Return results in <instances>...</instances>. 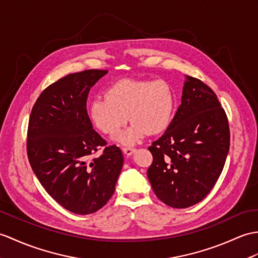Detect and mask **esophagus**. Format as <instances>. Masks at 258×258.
<instances>
[{"mask_svg": "<svg viewBox=\"0 0 258 258\" xmlns=\"http://www.w3.org/2000/svg\"><path fill=\"white\" fill-rule=\"evenodd\" d=\"M123 152H124V154H126L127 156H131V155L135 152V148L132 147V146L124 147V148H123Z\"/></svg>", "mask_w": 258, "mask_h": 258, "instance_id": "34e87169", "label": "esophagus"}]
</instances>
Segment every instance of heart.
<instances>
[{"mask_svg": "<svg viewBox=\"0 0 258 258\" xmlns=\"http://www.w3.org/2000/svg\"><path fill=\"white\" fill-rule=\"evenodd\" d=\"M175 109L172 89L164 80L123 79L105 90V97L95 98L89 106L93 124L102 133L116 135L128 121L133 125L117 137L133 144L144 134L156 135L171 122Z\"/></svg>", "mask_w": 258, "mask_h": 258, "instance_id": "1", "label": "heart"}]
</instances>
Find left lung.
I'll return each mask as SVG.
<instances>
[{
    "mask_svg": "<svg viewBox=\"0 0 258 258\" xmlns=\"http://www.w3.org/2000/svg\"><path fill=\"white\" fill-rule=\"evenodd\" d=\"M229 148V121L217 94L188 76L175 117L148 147L153 163L147 177L155 195L177 209L202 201L218 181Z\"/></svg>",
    "mask_w": 258,
    "mask_h": 258,
    "instance_id": "1",
    "label": "left lung"
}]
</instances>
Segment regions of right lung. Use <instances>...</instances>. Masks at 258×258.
<instances>
[{
    "instance_id": "add662e5",
    "label": "right lung",
    "mask_w": 258,
    "mask_h": 258,
    "mask_svg": "<svg viewBox=\"0 0 258 258\" xmlns=\"http://www.w3.org/2000/svg\"><path fill=\"white\" fill-rule=\"evenodd\" d=\"M107 70L70 74L48 86L28 121L29 164L47 194L76 214L100 210L114 194L124 158L92 127L87 112L90 89ZM100 149L102 154L93 158Z\"/></svg>"
}]
</instances>
